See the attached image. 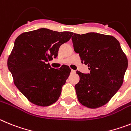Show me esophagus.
<instances>
[{
    "label": "esophagus",
    "mask_w": 131,
    "mask_h": 131,
    "mask_svg": "<svg viewBox=\"0 0 131 131\" xmlns=\"http://www.w3.org/2000/svg\"><path fill=\"white\" fill-rule=\"evenodd\" d=\"M71 73H72V74H74V73H76V70H71Z\"/></svg>",
    "instance_id": "1"
}]
</instances>
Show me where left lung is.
<instances>
[{"mask_svg":"<svg viewBox=\"0 0 131 131\" xmlns=\"http://www.w3.org/2000/svg\"><path fill=\"white\" fill-rule=\"evenodd\" d=\"M73 35L74 51L90 70L89 74L76 72L80 76L75 85L78 99L88 108H99L108 103L123 84L127 56L114 36L96 32Z\"/></svg>","mask_w":131,"mask_h":131,"instance_id":"left-lung-1","label":"left lung"}]
</instances>
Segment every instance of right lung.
<instances>
[{
  "mask_svg": "<svg viewBox=\"0 0 131 131\" xmlns=\"http://www.w3.org/2000/svg\"><path fill=\"white\" fill-rule=\"evenodd\" d=\"M72 35L42 28L23 32L16 39L8 67L15 85L31 103L48 106L59 99L71 70L64 64L55 69L48 62L57 57L59 47Z\"/></svg>",
  "mask_w": 131,
  "mask_h": 131,
  "instance_id": "1",
  "label": "right lung"
}]
</instances>
